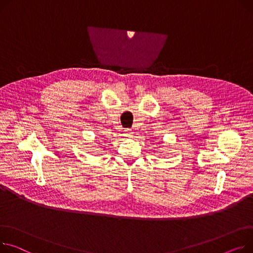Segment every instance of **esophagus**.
Returning a JSON list of instances; mask_svg holds the SVG:
<instances>
[{
    "mask_svg": "<svg viewBox=\"0 0 253 253\" xmlns=\"http://www.w3.org/2000/svg\"><path fill=\"white\" fill-rule=\"evenodd\" d=\"M132 134H133V132L130 131V130H126V131H125V136H127V137H129V138L132 136Z\"/></svg>",
    "mask_w": 253,
    "mask_h": 253,
    "instance_id": "1",
    "label": "esophagus"
}]
</instances>
